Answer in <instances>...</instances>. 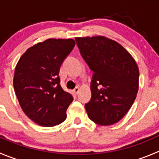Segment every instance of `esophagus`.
Returning <instances> with one entry per match:
<instances>
[{"mask_svg":"<svg viewBox=\"0 0 159 159\" xmlns=\"http://www.w3.org/2000/svg\"><path fill=\"white\" fill-rule=\"evenodd\" d=\"M79 91H80V88H79V87H75L73 90V93H75V94H78Z\"/></svg>","mask_w":159,"mask_h":159,"instance_id":"esophagus-1","label":"esophagus"}]
</instances>
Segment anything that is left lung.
Returning a JSON list of instances; mask_svg holds the SVG:
<instances>
[{
    "label": "left lung",
    "mask_w": 159,
    "mask_h": 159,
    "mask_svg": "<svg viewBox=\"0 0 159 159\" xmlns=\"http://www.w3.org/2000/svg\"><path fill=\"white\" fill-rule=\"evenodd\" d=\"M83 58L93 72L88 117L101 126L116 123L134 104L139 87L135 60L122 45L102 36L75 37Z\"/></svg>",
    "instance_id": "left-lung-1"
}]
</instances>
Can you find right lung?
Listing matches in <instances>:
<instances>
[{"mask_svg":"<svg viewBox=\"0 0 159 159\" xmlns=\"http://www.w3.org/2000/svg\"><path fill=\"white\" fill-rule=\"evenodd\" d=\"M75 44L72 39H48L28 48L16 65L15 92L25 115L51 127L66 120L73 101L60 85V67Z\"/></svg>","mask_w":159,"mask_h":159,"instance_id":"obj_1","label":"right lung"}]
</instances>
